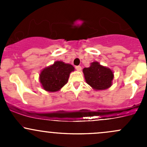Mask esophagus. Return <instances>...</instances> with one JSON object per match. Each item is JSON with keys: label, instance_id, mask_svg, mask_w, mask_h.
<instances>
[{"label": "esophagus", "instance_id": "1", "mask_svg": "<svg viewBox=\"0 0 147 147\" xmlns=\"http://www.w3.org/2000/svg\"><path fill=\"white\" fill-rule=\"evenodd\" d=\"M75 69H76L78 71H80L81 69H82V67H81V66H80V65H78V66L75 67Z\"/></svg>", "mask_w": 147, "mask_h": 147}]
</instances>
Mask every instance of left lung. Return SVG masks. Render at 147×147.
I'll return each instance as SVG.
<instances>
[{"mask_svg": "<svg viewBox=\"0 0 147 147\" xmlns=\"http://www.w3.org/2000/svg\"><path fill=\"white\" fill-rule=\"evenodd\" d=\"M83 73L86 82L94 90H106L112 85L114 78L112 71L97 62L91 63L90 67H84Z\"/></svg>", "mask_w": 147, "mask_h": 147, "instance_id": "8db88e82", "label": "left lung"}]
</instances>
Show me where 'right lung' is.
<instances>
[{
	"mask_svg": "<svg viewBox=\"0 0 147 147\" xmlns=\"http://www.w3.org/2000/svg\"><path fill=\"white\" fill-rule=\"evenodd\" d=\"M74 69L72 65L57 61L41 72L40 82L46 91H58L67 82L69 74Z\"/></svg>",
	"mask_w": 147,
	"mask_h": 147,
	"instance_id": "right-lung-1",
	"label": "right lung"
}]
</instances>
